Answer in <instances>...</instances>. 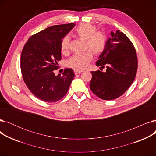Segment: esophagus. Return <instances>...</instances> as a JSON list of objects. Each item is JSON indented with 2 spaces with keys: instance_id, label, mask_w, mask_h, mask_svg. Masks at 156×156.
Wrapping results in <instances>:
<instances>
[{
  "instance_id": "34e87169",
  "label": "esophagus",
  "mask_w": 156,
  "mask_h": 156,
  "mask_svg": "<svg viewBox=\"0 0 156 156\" xmlns=\"http://www.w3.org/2000/svg\"><path fill=\"white\" fill-rule=\"evenodd\" d=\"M74 72H75V75H78V74H80L81 73H82V71H80V70H77V69H75L74 70Z\"/></svg>"
}]
</instances>
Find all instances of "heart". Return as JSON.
I'll list each match as a JSON object with an SVG mask.
<instances>
[{
	"label": "heart",
	"mask_w": 156,
	"mask_h": 156,
	"mask_svg": "<svg viewBox=\"0 0 156 156\" xmlns=\"http://www.w3.org/2000/svg\"><path fill=\"white\" fill-rule=\"evenodd\" d=\"M76 35L85 40V47L96 55L101 54L105 48L106 36L104 32L97 31L96 27L90 24L82 23L76 28ZM61 52L66 55L69 52V38L65 37L61 42ZM93 58V54L87 51L83 54H75L68 60L67 65L69 68L77 70H83L88 67Z\"/></svg>",
	"instance_id": "b5f03b06"
}]
</instances>
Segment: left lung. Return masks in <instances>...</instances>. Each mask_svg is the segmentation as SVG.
Masks as SVG:
<instances>
[{
  "instance_id": "left-lung-1",
  "label": "left lung",
  "mask_w": 156,
  "mask_h": 156,
  "mask_svg": "<svg viewBox=\"0 0 156 156\" xmlns=\"http://www.w3.org/2000/svg\"><path fill=\"white\" fill-rule=\"evenodd\" d=\"M104 52L96 62L106 71H92V92L103 100H113L123 94L136 76L138 61L135 48L128 37L117 30L111 32Z\"/></svg>"
}]
</instances>
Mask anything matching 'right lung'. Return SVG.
<instances>
[{
	"mask_svg": "<svg viewBox=\"0 0 156 156\" xmlns=\"http://www.w3.org/2000/svg\"><path fill=\"white\" fill-rule=\"evenodd\" d=\"M75 26L69 23L48 27L32 35L24 45L21 55L23 80L36 97L47 102H55L66 94L75 77L66 68L55 76L57 62L61 59V42Z\"/></svg>",
	"mask_w": 156,
	"mask_h": 156,
	"instance_id": "obj_1",
	"label": "right lung"
}]
</instances>
